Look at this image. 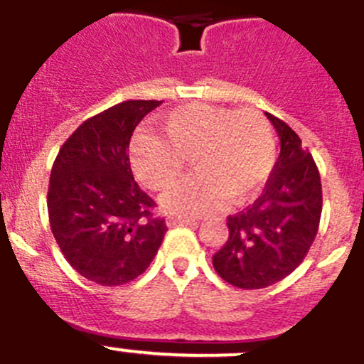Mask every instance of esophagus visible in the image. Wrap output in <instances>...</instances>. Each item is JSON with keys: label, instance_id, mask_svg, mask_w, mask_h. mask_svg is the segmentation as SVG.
<instances>
[{"label": "esophagus", "instance_id": "1", "mask_svg": "<svg viewBox=\"0 0 364 364\" xmlns=\"http://www.w3.org/2000/svg\"><path fill=\"white\" fill-rule=\"evenodd\" d=\"M196 218H183V217H168L167 225L168 228H174V225H196Z\"/></svg>", "mask_w": 364, "mask_h": 364}]
</instances>
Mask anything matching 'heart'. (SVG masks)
<instances>
[{"label": "heart", "mask_w": 364, "mask_h": 364, "mask_svg": "<svg viewBox=\"0 0 364 364\" xmlns=\"http://www.w3.org/2000/svg\"><path fill=\"white\" fill-rule=\"evenodd\" d=\"M161 128L167 139L136 135L129 158L139 181L151 190L171 188L192 158L197 174L161 199L165 210L179 217L210 213L222 197L231 204L243 203L276 165L274 129L252 108L185 105L165 114Z\"/></svg>", "instance_id": "obj_1"}]
</instances>
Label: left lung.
Instances as JSON below:
<instances>
[{
    "label": "left lung",
    "mask_w": 364,
    "mask_h": 364,
    "mask_svg": "<svg viewBox=\"0 0 364 364\" xmlns=\"http://www.w3.org/2000/svg\"><path fill=\"white\" fill-rule=\"evenodd\" d=\"M281 153L263 193L228 217L229 236L213 254V268L229 284L259 290L290 276L308 254L322 215V183L311 153L297 133L267 114Z\"/></svg>",
    "instance_id": "1"
}]
</instances>
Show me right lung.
<instances>
[{
  "label": "right lung",
  "mask_w": 364,
  "mask_h": 364,
  "mask_svg": "<svg viewBox=\"0 0 364 364\" xmlns=\"http://www.w3.org/2000/svg\"><path fill=\"white\" fill-rule=\"evenodd\" d=\"M161 101L133 100L87 119L58 151L51 168L48 213L70 267L101 287L129 283L161 245L165 218L133 179L129 140Z\"/></svg>",
  "instance_id": "right-lung-1"
}]
</instances>
